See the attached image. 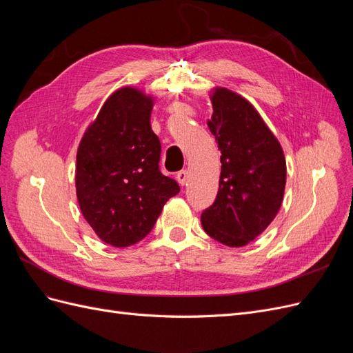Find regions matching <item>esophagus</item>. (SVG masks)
<instances>
[{
	"mask_svg": "<svg viewBox=\"0 0 353 353\" xmlns=\"http://www.w3.org/2000/svg\"><path fill=\"white\" fill-rule=\"evenodd\" d=\"M188 179V170H179V172L176 174V181L181 184V185H185Z\"/></svg>",
	"mask_w": 353,
	"mask_h": 353,
	"instance_id": "1",
	"label": "esophagus"
}]
</instances>
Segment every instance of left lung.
<instances>
[{
  "instance_id": "left-lung-1",
  "label": "left lung",
  "mask_w": 353,
  "mask_h": 353,
  "mask_svg": "<svg viewBox=\"0 0 353 353\" xmlns=\"http://www.w3.org/2000/svg\"><path fill=\"white\" fill-rule=\"evenodd\" d=\"M210 101L208 126L222 165L218 196L201 213V227L216 241L243 248L266 230L281 208L285 157L250 101L223 87L210 91Z\"/></svg>"
}]
</instances>
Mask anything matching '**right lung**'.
<instances>
[{
	"mask_svg": "<svg viewBox=\"0 0 353 353\" xmlns=\"http://www.w3.org/2000/svg\"><path fill=\"white\" fill-rule=\"evenodd\" d=\"M154 97L116 90L83 132L77 153V197L82 215L105 244L128 248L154 227L165 203L179 193L159 170L160 141L152 131Z\"/></svg>",
	"mask_w": 353,
	"mask_h": 353,
	"instance_id": "obj_1",
	"label": "right lung"
}]
</instances>
